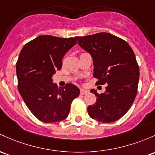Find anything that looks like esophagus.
I'll return each instance as SVG.
<instances>
[{"label": "esophagus", "mask_w": 155, "mask_h": 155, "mask_svg": "<svg viewBox=\"0 0 155 155\" xmlns=\"http://www.w3.org/2000/svg\"><path fill=\"white\" fill-rule=\"evenodd\" d=\"M88 93H89V91H87V90H84V89L80 90V95H81V96H84V95L87 94Z\"/></svg>", "instance_id": "esophagus-1"}]
</instances>
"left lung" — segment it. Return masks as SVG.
<instances>
[{
	"mask_svg": "<svg viewBox=\"0 0 155 155\" xmlns=\"http://www.w3.org/2000/svg\"><path fill=\"white\" fill-rule=\"evenodd\" d=\"M75 39L91 55L98 84H107L101 94L91 91L97 98L87 107L90 117L104 123L118 120L130 110L137 95L140 72L132 48L125 40L105 32Z\"/></svg>",
	"mask_w": 155,
	"mask_h": 155,
	"instance_id": "left-lung-1",
	"label": "left lung"
}]
</instances>
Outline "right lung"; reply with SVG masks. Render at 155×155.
I'll return each mask as SVG.
<instances>
[{
    "label": "right lung",
    "instance_id": "right-lung-1",
    "mask_svg": "<svg viewBox=\"0 0 155 155\" xmlns=\"http://www.w3.org/2000/svg\"><path fill=\"white\" fill-rule=\"evenodd\" d=\"M76 44L74 38L42 35L26 43L16 63L18 91L31 113L45 123L64 120L73 100L80 91L67 84L53 83L56 70H60L64 54Z\"/></svg>",
    "mask_w": 155,
    "mask_h": 155
}]
</instances>
